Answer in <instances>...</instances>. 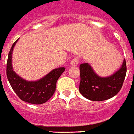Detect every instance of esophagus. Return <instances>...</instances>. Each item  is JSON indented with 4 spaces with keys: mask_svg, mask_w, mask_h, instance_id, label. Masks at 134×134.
<instances>
[{
    "mask_svg": "<svg viewBox=\"0 0 134 134\" xmlns=\"http://www.w3.org/2000/svg\"><path fill=\"white\" fill-rule=\"evenodd\" d=\"M78 63H79V60H78L77 58H73L72 60H71V65L72 66H76L78 65Z\"/></svg>",
    "mask_w": 134,
    "mask_h": 134,
    "instance_id": "1",
    "label": "esophagus"
}]
</instances>
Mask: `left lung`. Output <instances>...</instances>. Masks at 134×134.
<instances>
[{
  "mask_svg": "<svg viewBox=\"0 0 134 134\" xmlns=\"http://www.w3.org/2000/svg\"><path fill=\"white\" fill-rule=\"evenodd\" d=\"M79 69V92L92 101H103L116 95L122 88L127 70L125 59L121 68L108 77H100L96 74L88 63L81 64Z\"/></svg>",
  "mask_w": 134,
  "mask_h": 134,
  "instance_id": "8db88e82",
  "label": "left lung"
}]
</instances>
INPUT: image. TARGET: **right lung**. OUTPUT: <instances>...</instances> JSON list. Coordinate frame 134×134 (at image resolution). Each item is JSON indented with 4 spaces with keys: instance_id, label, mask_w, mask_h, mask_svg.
Listing matches in <instances>:
<instances>
[{
    "instance_id": "1",
    "label": "right lung",
    "mask_w": 134,
    "mask_h": 134,
    "mask_svg": "<svg viewBox=\"0 0 134 134\" xmlns=\"http://www.w3.org/2000/svg\"><path fill=\"white\" fill-rule=\"evenodd\" d=\"M16 41L9 51L6 64V75L12 89L21 100L31 104L40 105L46 102L55 92L56 82L65 71L64 67L53 69L45 76L35 81H28L21 78L12 68V53Z\"/></svg>"
}]
</instances>
